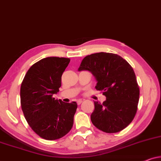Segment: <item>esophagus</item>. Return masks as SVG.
Wrapping results in <instances>:
<instances>
[{
	"label": "esophagus",
	"instance_id": "1",
	"mask_svg": "<svg viewBox=\"0 0 161 161\" xmlns=\"http://www.w3.org/2000/svg\"><path fill=\"white\" fill-rule=\"evenodd\" d=\"M76 103H77L78 105H80V104L82 103V100H77V101H76Z\"/></svg>",
	"mask_w": 161,
	"mask_h": 161
}]
</instances>
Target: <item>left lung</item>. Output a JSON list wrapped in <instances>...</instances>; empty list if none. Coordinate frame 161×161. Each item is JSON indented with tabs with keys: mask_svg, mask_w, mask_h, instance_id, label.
Returning a JSON list of instances; mask_svg holds the SVG:
<instances>
[{
	"mask_svg": "<svg viewBox=\"0 0 161 161\" xmlns=\"http://www.w3.org/2000/svg\"><path fill=\"white\" fill-rule=\"evenodd\" d=\"M79 71H89L97 81L96 89L103 91L106 100L94 101L90 119L105 133H117L134 118L139 100V87L131 65L116 54L98 53L81 61Z\"/></svg>",
	"mask_w": 161,
	"mask_h": 161,
	"instance_id": "obj_1",
	"label": "left lung"
}]
</instances>
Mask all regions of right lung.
<instances>
[{
  "mask_svg": "<svg viewBox=\"0 0 161 161\" xmlns=\"http://www.w3.org/2000/svg\"><path fill=\"white\" fill-rule=\"evenodd\" d=\"M69 58L48 57L31 66L20 88L21 107L28 125L46 140L64 136L74 124L77 103L53 98L61 87V76Z\"/></svg>",
  "mask_w": 161,
  "mask_h": 161,
  "instance_id": "obj_1",
  "label": "right lung"
}]
</instances>
